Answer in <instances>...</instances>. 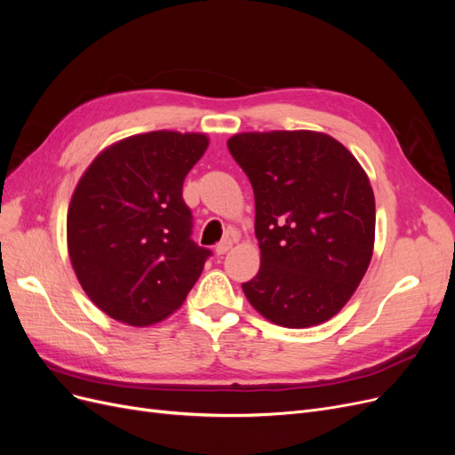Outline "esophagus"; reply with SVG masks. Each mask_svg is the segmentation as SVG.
I'll use <instances>...</instances> for the list:
<instances>
[{
  "label": "esophagus",
  "mask_w": 455,
  "mask_h": 455,
  "mask_svg": "<svg viewBox=\"0 0 455 455\" xmlns=\"http://www.w3.org/2000/svg\"><path fill=\"white\" fill-rule=\"evenodd\" d=\"M231 244H233V241H231L229 237H226L222 243H218V244H216V249H214L216 256H224V254L231 249Z\"/></svg>",
  "instance_id": "34e87169"
}]
</instances>
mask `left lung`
<instances>
[{"label":"left lung","instance_id":"obj_1","mask_svg":"<svg viewBox=\"0 0 455 455\" xmlns=\"http://www.w3.org/2000/svg\"><path fill=\"white\" fill-rule=\"evenodd\" d=\"M228 149L254 189L259 271L243 292L267 321L321 324L347 304L374 251L376 201L351 151L313 131L241 132Z\"/></svg>","mask_w":455,"mask_h":455}]
</instances>
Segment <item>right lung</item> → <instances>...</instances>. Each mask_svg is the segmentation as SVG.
<instances>
[{
  "mask_svg": "<svg viewBox=\"0 0 455 455\" xmlns=\"http://www.w3.org/2000/svg\"><path fill=\"white\" fill-rule=\"evenodd\" d=\"M209 139L154 131L129 136L96 157L68 209V252L96 307L131 326L159 323L180 307L212 252L191 239L188 172Z\"/></svg>",
  "mask_w": 455,
  "mask_h": 455,
  "instance_id": "add662e5",
  "label": "right lung"
}]
</instances>
